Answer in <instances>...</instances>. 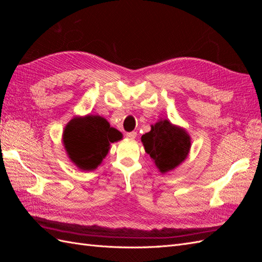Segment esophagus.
<instances>
[{
  "label": "esophagus",
  "mask_w": 262,
  "mask_h": 262,
  "mask_svg": "<svg viewBox=\"0 0 262 262\" xmlns=\"http://www.w3.org/2000/svg\"><path fill=\"white\" fill-rule=\"evenodd\" d=\"M125 137L128 138V139H131V140H133V139H136L137 138V132H128L125 134Z\"/></svg>",
  "instance_id": "esophagus-1"
}]
</instances>
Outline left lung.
Masks as SVG:
<instances>
[{"instance_id": "1", "label": "left lung", "mask_w": 262, "mask_h": 262, "mask_svg": "<svg viewBox=\"0 0 262 262\" xmlns=\"http://www.w3.org/2000/svg\"><path fill=\"white\" fill-rule=\"evenodd\" d=\"M145 152L152 158L158 171L166 173L184 163L191 148V138L182 126L160 119L150 125V131L141 138Z\"/></svg>"}]
</instances>
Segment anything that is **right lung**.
<instances>
[{"label":"right lung","instance_id":"right-lung-1","mask_svg":"<svg viewBox=\"0 0 262 262\" xmlns=\"http://www.w3.org/2000/svg\"><path fill=\"white\" fill-rule=\"evenodd\" d=\"M120 140L122 133L97 115L74 117L62 133V143L70 161L81 170L96 169L107 156L110 144Z\"/></svg>","mask_w":262,"mask_h":262}]
</instances>
